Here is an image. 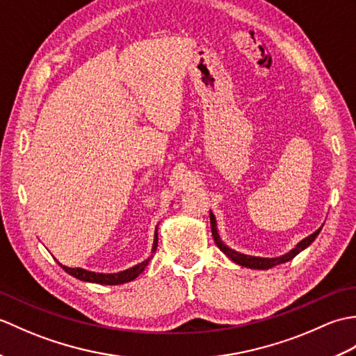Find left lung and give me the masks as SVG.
I'll return each instance as SVG.
<instances>
[{"label": "left lung", "instance_id": "1", "mask_svg": "<svg viewBox=\"0 0 356 356\" xmlns=\"http://www.w3.org/2000/svg\"><path fill=\"white\" fill-rule=\"evenodd\" d=\"M209 218H211V231H213V237H214V241L216 245L218 246V249L225 254L228 255V259H231L232 261H236L237 264H240V266H245V268H251V269H269L272 266H277V264H282V263H286L292 260L295 255L300 254L303 249H306L309 245L312 243V241L316 238V236H318L320 229H316L314 234H311V236L306 237L305 240H301L300 243L295 246L292 251H289L287 254L282 255V257H277V259H263V257H252V255H245V254H240L237 251H234V249L226 246L223 241L220 240V236H218V231H217V223H216V217L213 213H209Z\"/></svg>", "mask_w": 356, "mask_h": 356}]
</instances>
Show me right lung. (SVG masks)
Instances as JSON below:
<instances>
[{
	"label": "right lung",
	"mask_w": 356,
	"mask_h": 356,
	"mask_svg": "<svg viewBox=\"0 0 356 356\" xmlns=\"http://www.w3.org/2000/svg\"><path fill=\"white\" fill-rule=\"evenodd\" d=\"M157 248V228L154 232V243H153V249H151V252H154ZM153 257V255H151ZM151 257L145 261H142L139 264H136V266L130 268V269H125V270H120L116 272V274H101V272H92V270H87V269H82V268H67L64 264H61V268L67 272V274H70L72 277L82 280V282H88V283H97V284H122V283H128L138 277L139 274H142V270L147 268L148 261L151 260Z\"/></svg>",
	"instance_id": "add662e5"
}]
</instances>
